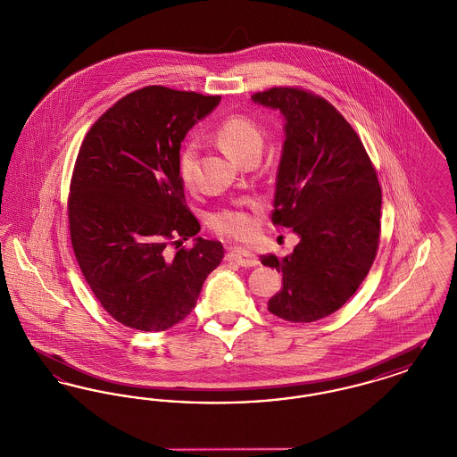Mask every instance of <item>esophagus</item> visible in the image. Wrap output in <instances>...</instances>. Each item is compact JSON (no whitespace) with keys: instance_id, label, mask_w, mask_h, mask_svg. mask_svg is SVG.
I'll list each match as a JSON object with an SVG mask.
<instances>
[{"instance_id":"34e87169","label":"esophagus","mask_w":457,"mask_h":457,"mask_svg":"<svg viewBox=\"0 0 457 457\" xmlns=\"http://www.w3.org/2000/svg\"><path fill=\"white\" fill-rule=\"evenodd\" d=\"M229 261L237 262L241 267H257L261 261L255 253L248 252V250H241V248H235L228 253Z\"/></svg>"}]
</instances>
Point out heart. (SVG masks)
<instances>
[{
  "label": "heart",
  "instance_id": "heart-1",
  "mask_svg": "<svg viewBox=\"0 0 457 457\" xmlns=\"http://www.w3.org/2000/svg\"><path fill=\"white\" fill-rule=\"evenodd\" d=\"M216 138L222 151L238 161L248 153L261 151L263 140L261 127L245 114H231L224 118L216 129ZM195 157L194 144H188L179 155L178 171L187 188H194L195 185ZM211 226L224 238L248 239L255 233V219L246 207L220 209L212 214Z\"/></svg>",
  "mask_w": 457,
  "mask_h": 457
}]
</instances>
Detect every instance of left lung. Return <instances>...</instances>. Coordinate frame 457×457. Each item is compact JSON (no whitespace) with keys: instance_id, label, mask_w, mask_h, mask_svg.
Listing matches in <instances>:
<instances>
[{"instance_id":"obj_1","label":"left lung","mask_w":457,"mask_h":457,"mask_svg":"<svg viewBox=\"0 0 457 457\" xmlns=\"http://www.w3.org/2000/svg\"><path fill=\"white\" fill-rule=\"evenodd\" d=\"M252 99L284 116L272 222L300 237L291 255L261 257L283 274L267 308L289 322H315L367 278L380 238L382 190L360 137L324 97L272 87Z\"/></svg>"}]
</instances>
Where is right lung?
I'll use <instances>...</instances> for the list:
<instances>
[{
	"mask_svg": "<svg viewBox=\"0 0 457 457\" xmlns=\"http://www.w3.org/2000/svg\"><path fill=\"white\" fill-rule=\"evenodd\" d=\"M220 96L151 86L121 97L90 127L70 183V238L97 302L123 326L159 332L195 308L224 248L194 238L179 149Z\"/></svg>",
	"mask_w": 457,
	"mask_h": 457,
	"instance_id": "1",
	"label": "right lung"
}]
</instances>
